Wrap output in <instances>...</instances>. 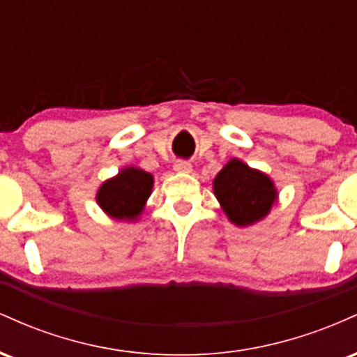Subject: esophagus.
<instances>
[{"label": "esophagus", "mask_w": 357, "mask_h": 357, "mask_svg": "<svg viewBox=\"0 0 357 357\" xmlns=\"http://www.w3.org/2000/svg\"><path fill=\"white\" fill-rule=\"evenodd\" d=\"M173 167H174V171H178V173H191V169H192L191 162L183 161V159H179V161H176Z\"/></svg>", "instance_id": "1"}]
</instances>
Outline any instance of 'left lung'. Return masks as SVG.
I'll list each match as a JSON object with an SVG mask.
<instances>
[{
	"label": "left lung",
	"instance_id": "left-lung-1",
	"mask_svg": "<svg viewBox=\"0 0 357 357\" xmlns=\"http://www.w3.org/2000/svg\"><path fill=\"white\" fill-rule=\"evenodd\" d=\"M213 190L225 215L236 227H248L265 218L277 199L272 179L240 159L228 161L216 174Z\"/></svg>",
	"mask_w": 357,
	"mask_h": 357
}]
</instances>
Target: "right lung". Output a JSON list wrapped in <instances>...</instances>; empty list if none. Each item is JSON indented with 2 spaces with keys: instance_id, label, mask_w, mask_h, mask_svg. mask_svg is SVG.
<instances>
[{
  "instance_id": "add662e5",
  "label": "right lung",
  "mask_w": 357,
  "mask_h": 357,
  "mask_svg": "<svg viewBox=\"0 0 357 357\" xmlns=\"http://www.w3.org/2000/svg\"><path fill=\"white\" fill-rule=\"evenodd\" d=\"M153 184V174L129 166L102 184L96 199L110 218L134 221L144 210Z\"/></svg>"
}]
</instances>
